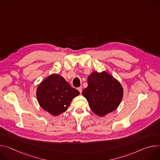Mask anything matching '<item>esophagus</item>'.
<instances>
[{"instance_id":"1","label":"esophagus","mask_w":160,"mask_h":160,"mask_svg":"<svg viewBox=\"0 0 160 160\" xmlns=\"http://www.w3.org/2000/svg\"><path fill=\"white\" fill-rule=\"evenodd\" d=\"M78 90H79L80 93H82V87H78Z\"/></svg>"}]
</instances>
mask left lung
<instances>
[{
	"label": "left lung",
	"mask_w": 160,
	"mask_h": 160,
	"mask_svg": "<svg viewBox=\"0 0 160 160\" xmlns=\"http://www.w3.org/2000/svg\"><path fill=\"white\" fill-rule=\"evenodd\" d=\"M87 82L82 94L97 115L104 117L118 107L123 92L118 81L106 72H94L88 76Z\"/></svg>",
	"instance_id": "obj_1"
}]
</instances>
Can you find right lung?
Listing matches in <instances>:
<instances>
[{"mask_svg": "<svg viewBox=\"0 0 160 160\" xmlns=\"http://www.w3.org/2000/svg\"><path fill=\"white\" fill-rule=\"evenodd\" d=\"M79 94V91L72 87L62 77L52 74L38 85L37 98L44 110L57 116L66 111L72 99Z\"/></svg>", "mask_w": 160, "mask_h": 160, "instance_id": "obj_1", "label": "right lung"}]
</instances>
